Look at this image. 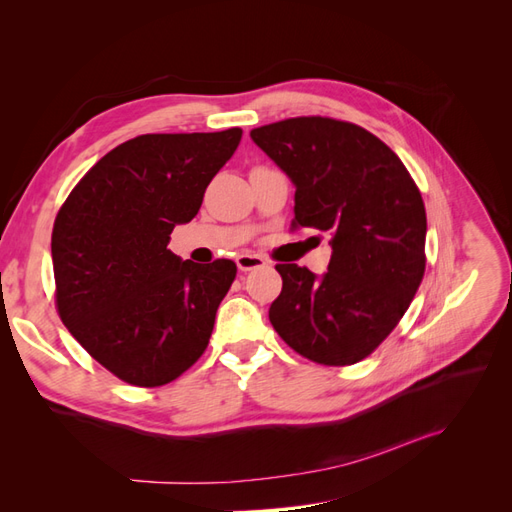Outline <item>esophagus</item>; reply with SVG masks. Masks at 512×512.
I'll return each instance as SVG.
<instances>
[{
    "label": "esophagus",
    "instance_id": "esophagus-1",
    "mask_svg": "<svg viewBox=\"0 0 512 512\" xmlns=\"http://www.w3.org/2000/svg\"><path fill=\"white\" fill-rule=\"evenodd\" d=\"M267 260L258 256V254H250V252H243L237 256V267L239 271H254V269H260L265 267Z\"/></svg>",
    "mask_w": 512,
    "mask_h": 512
}]
</instances>
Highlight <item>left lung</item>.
Wrapping results in <instances>:
<instances>
[{
  "instance_id": "left-lung-1",
  "label": "left lung",
  "mask_w": 512,
  "mask_h": 512,
  "mask_svg": "<svg viewBox=\"0 0 512 512\" xmlns=\"http://www.w3.org/2000/svg\"><path fill=\"white\" fill-rule=\"evenodd\" d=\"M294 188L292 226L331 235L320 277L277 265L282 292L269 320L284 342L320 365L363 361L421 286L427 218L406 166L378 136L348 121L294 117L250 132Z\"/></svg>"
}]
</instances>
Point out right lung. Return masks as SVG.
Masks as SVG:
<instances>
[{
	"instance_id": "right-lung-1",
	"label": "right lung",
	"mask_w": 512,
	"mask_h": 512,
	"mask_svg": "<svg viewBox=\"0 0 512 512\" xmlns=\"http://www.w3.org/2000/svg\"><path fill=\"white\" fill-rule=\"evenodd\" d=\"M241 130L143 134L89 170L59 209L51 254L68 331L119 380L162 386L205 352L237 265H194L170 232L203 205Z\"/></svg>"
}]
</instances>
